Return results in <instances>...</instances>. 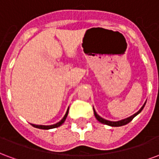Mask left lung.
Instances as JSON below:
<instances>
[{
  "instance_id": "obj_1",
  "label": "left lung",
  "mask_w": 159,
  "mask_h": 159,
  "mask_svg": "<svg viewBox=\"0 0 159 159\" xmlns=\"http://www.w3.org/2000/svg\"><path fill=\"white\" fill-rule=\"evenodd\" d=\"M146 103H147V101L145 102V104H144L143 106H142V107L140 108V110L137 111L136 113L133 114L132 116H130V117H127V118H124V119H122V120H119V121H109V120H107L105 119V118H103V117H101L100 116V115H98L96 112V111L94 110V108L93 107V113H94V116H95V117H96V119L100 122V123H104V124H107V125H109V126H111V127H119V126H123V125H125V124H127V123H129V122H131L132 120H133V118L134 117H136L138 114L140 113V111L143 110L144 107H145V105H146Z\"/></svg>"
}]
</instances>
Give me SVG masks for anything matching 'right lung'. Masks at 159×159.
Listing matches in <instances>:
<instances>
[{
	"label": "right lung",
	"mask_w": 159,
	"mask_h": 159,
	"mask_svg": "<svg viewBox=\"0 0 159 159\" xmlns=\"http://www.w3.org/2000/svg\"><path fill=\"white\" fill-rule=\"evenodd\" d=\"M68 111H69V108L67 109L66 112V115L64 116L62 119L60 120L59 122H58L55 124H52V125H36V124H32L31 123V125L33 127H35V128H37V129H54V128H58L60 125H62L63 123H65V121H66V117H67V115H68Z\"/></svg>",
	"instance_id": "right-lung-1"
}]
</instances>
